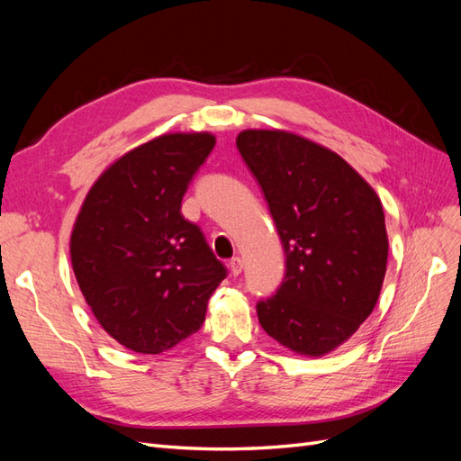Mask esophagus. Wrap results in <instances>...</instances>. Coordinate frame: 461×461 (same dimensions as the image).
<instances>
[{
  "instance_id": "1",
  "label": "esophagus",
  "mask_w": 461,
  "mask_h": 461,
  "mask_svg": "<svg viewBox=\"0 0 461 461\" xmlns=\"http://www.w3.org/2000/svg\"><path fill=\"white\" fill-rule=\"evenodd\" d=\"M229 269H230V275H232V276H239V275L242 273V269H244L242 259H240V258H232V259L229 261Z\"/></svg>"
}]
</instances>
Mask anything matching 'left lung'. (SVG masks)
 Instances as JSON below:
<instances>
[{
    "mask_svg": "<svg viewBox=\"0 0 461 461\" xmlns=\"http://www.w3.org/2000/svg\"><path fill=\"white\" fill-rule=\"evenodd\" d=\"M236 146L269 203L286 256L263 330L300 356L337 350L379 300L388 234L379 196L339 153L290 131L248 129Z\"/></svg>",
    "mask_w": 461,
    "mask_h": 461,
    "instance_id": "obj_1",
    "label": "left lung"
}]
</instances>
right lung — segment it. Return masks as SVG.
Instances as JSON below:
<instances>
[{"mask_svg":"<svg viewBox=\"0 0 461 461\" xmlns=\"http://www.w3.org/2000/svg\"><path fill=\"white\" fill-rule=\"evenodd\" d=\"M212 132H167L122 153L97 176L68 240L97 323L124 348L161 354L196 332L227 275L202 230L180 213Z\"/></svg>","mask_w":461,"mask_h":461,"instance_id":"right-lung-1","label":"right lung"}]
</instances>
